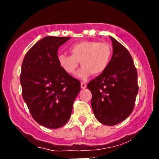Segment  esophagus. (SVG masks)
I'll return each mask as SVG.
<instances>
[{"label":"esophagus","instance_id":"34e87169","mask_svg":"<svg viewBox=\"0 0 159 159\" xmlns=\"http://www.w3.org/2000/svg\"><path fill=\"white\" fill-rule=\"evenodd\" d=\"M81 88L82 89H85L86 88V87H87V84H86V83L85 82H81Z\"/></svg>","mask_w":159,"mask_h":159}]
</instances>
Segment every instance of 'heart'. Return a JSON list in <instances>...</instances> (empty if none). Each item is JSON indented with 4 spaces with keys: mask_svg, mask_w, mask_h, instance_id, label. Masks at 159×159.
<instances>
[{
    "mask_svg": "<svg viewBox=\"0 0 159 159\" xmlns=\"http://www.w3.org/2000/svg\"><path fill=\"white\" fill-rule=\"evenodd\" d=\"M71 55L61 54L58 56V63L66 73L74 75L79 61L83 66L78 75L85 79L90 75H100L106 70L112 56V48L106 42L81 41L69 48Z\"/></svg>",
    "mask_w": 159,
    "mask_h": 159,
    "instance_id": "b5f03b06",
    "label": "heart"
}]
</instances>
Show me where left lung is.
<instances>
[{
	"label": "left lung",
	"mask_w": 159,
	"mask_h": 159,
	"mask_svg": "<svg viewBox=\"0 0 159 159\" xmlns=\"http://www.w3.org/2000/svg\"><path fill=\"white\" fill-rule=\"evenodd\" d=\"M113 55L105 72L87 84L92 93L91 106L96 118L114 125L132 114L138 92V72L130 53L110 36Z\"/></svg>",
	"instance_id": "1"
}]
</instances>
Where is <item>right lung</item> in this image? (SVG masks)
Instances as JSON below:
<instances>
[{
	"mask_svg": "<svg viewBox=\"0 0 159 159\" xmlns=\"http://www.w3.org/2000/svg\"><path fill=\"white\" fill-rule=\"evenodd\" d=\"M70 37L45 36L29 49L21 65V93L32 117L48 129L68 122L81 83L58 63L59 47Z\"/></svg>",
	"mask_w": 159,
	"mask_h": 159,
	"instance_id": "right-lung-1",
	"label": "right lung"
}]
</instances>
